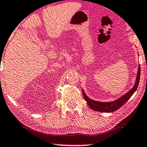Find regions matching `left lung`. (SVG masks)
Wrapping results in <instances>:
<instances>
[{
	"label": "left lung",
	"mask_w": 147,
	"mask_h": 147,
	"mask_svg": "<svg viewBox=\"0 0 147 147\" xmlns=\"http://www.w3.org/2000/svg\"><path fill=\"white\" fill-rule=\"evenodd\" d=\"M140 76V65L138 68L137 76L136 78V81L134 83V85L131 90H130L127 93H126L121 97H120L116 100L112 102H100L96 101L88 97L86 95L84 90L82 89V92H83V96L84 97V100L87 102V104L89 107L91 109L95 110V111L102 112H113L116 110H117L118 108H120L122 106H123L128 100L130 99V97L132 96L135 91L137 89L138 84H139Z\"/></svg>",
	"instance_id": "8db88e82"
}]
</instances>
